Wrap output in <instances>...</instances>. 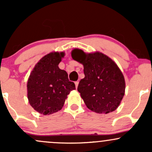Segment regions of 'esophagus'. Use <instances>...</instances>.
Returning a JSON list of instances; mask_svg holds the SVG:
<instances>
[{"mask_svg":"<svg viewBox=\"0 0 152 152\" xmlns=\"http://www.w3.org/2000/svg\"><path fill=\"white\" fill-rule=\"evenodd\" d=\"M78 83H79V82H78V81H76V82H75V85H76V88H77V87H78Z\"/></svg>","mask_w":152,"mask_h":152,"instance_id":"esophagus-1","label":"esophagus"}]
</instances>
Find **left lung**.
Listing matches in <instances>:
<instances>
[{"label":"left lung","instance_id":"left-lung-1","mask_svg":"<svg viewBox=\"0 0 152 152\" xmlns=\"http://www.w3.org/2000/svg\"><path fill=\"white\" fill-rule=\"evenodd\" d=\"M74 60L83 64L85 77L78 91L88 109L97 114H108L118 108L125 94V80L116 64L101 52L86 53L75 48Z\"/></svg>","mask_w":152,"mask_h":152}]
</instances>
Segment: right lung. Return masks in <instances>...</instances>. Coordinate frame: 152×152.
I'll return each instance as SVG.
<instances>
[{
  "label": "right lung",
  "mask_w": 152,
  "mask_h": 152,
  "mask_svg": "<svg viewBox=\"0 0 152 152\" xmlns=\"http://www.w3.org/2000/svg\"><path fill=\"white\" fill-rule=\"evenodd\" d=\"M64 52H51L36 64L27 82L29 104L41 114L49 115L60 111L67 96L76 89L66 71L59 69Z\"/></svg>",
  "instance_id": "1"
}]
</instances>
